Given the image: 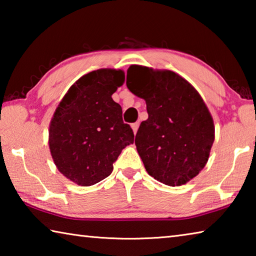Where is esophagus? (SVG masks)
<instances>
[{
  "label": "esophagus",
  "mask_w": 256,
  "mask_h": 256,
  "mask_svg": "<svg viewBox=\"0 0 256 256\" xmlns=\"http://www.w3.org/2000/svg\"><path fill=\"white\" fill-rule=\"evenodd\" d=\"M131 128H132V130H133L134 134H136V133L138 132V123H133V124H131Z\"/></svg>",
  "instance_id": "esophagus-1"
}]
</instances>
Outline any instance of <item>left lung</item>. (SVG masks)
<instances>
[{
	"instance_id": "1",
	"label": "left lung",
	"mask_w": 256,
	"mask_h": 256,
	"mask_svg": "<svg viewBox=\"0 0 256 256\" xmlns=\"http://www.w3.org/2000/svg\"><path fill=\"white\" fill-rule=\"evenodd\" d=\"M126 86L146 104L149 118L136 136L146 170L166 185L186 184L204 168L214 141L200 94L175 72L141 66L128 68Z\"/></svg>"
}]
</instances>
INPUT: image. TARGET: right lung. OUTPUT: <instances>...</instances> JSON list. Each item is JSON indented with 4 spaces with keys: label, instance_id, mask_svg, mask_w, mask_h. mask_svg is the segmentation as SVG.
<instances>
[{
    "label": "right lung",
    "instance_id": "obj_1",
    "mask_svg": "<svg viewBox=\"0 0 256 256\" xmlns=\"http://www.w3.org/2000/svg\"><path fill=\"white\" fill-rule=\"evenodd\" d=\"M122 70L99 68L70 86L50 124V150L58 170L78 185L106 178L125 146L133 144L131 126L112 94L122 86Z\"/></svg>",
    "mask_w": 256,
    "mask_h": 256
}]
</instances>
